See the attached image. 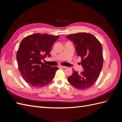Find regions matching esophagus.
I'll list each match as a JSON object with an SVG mask.
<instances>
[{"label": "esophagus", "mask_w": 122, "mask_h": 122, "mask_svg": "<svg viewBox=\"0 0 122 122\" xmlns=\"http://www.w3.org/2000/svg\"><path fill=\"white\" fill-rule=\"evenodd\" d=\"M58 67L61 68H64V69H65L67 68V67H66V66H59Z\"/></svg>", "instance_id": "esophagus-1"}]
</instances>
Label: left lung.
Instances as JSON below:
<instances>
[{"label":"left lung","instance_id":"left-lung-1","mask_svg":"<svg viewBox=\"0 0 122 122\" xmlns=\"http://www.w3.org/2000/svg\"><path fill=\"white\" fill-rule=\"evenodd\" d=\"M76 45L77 54L81 57L83 71L80 73L73 69L68 82L77 89L87 90L96 82L101 71L103 64L101 44L90 33L78 32L66 36Z\"/></svg>","mask_w":122,"mask_h":122}]
</instances>
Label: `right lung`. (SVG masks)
<instances>
[{"mask_svg": "<svg viewBox=\"0 0 122 122\" xmlns=\"http://www.w3.org/2000/svg\"><path fill=\"white\" fill-rule=\"evenodd\" d=\"M58 36L39 33L29 35L21 42L17 52L18 68L22 76L32 86H43L52 80L58 68L42 62L49 54Z\"/></svg>", "mask_w": 122, "mask_h": 122, "instance_id": "add662e5", "label": "right lung"}]
</instances>
